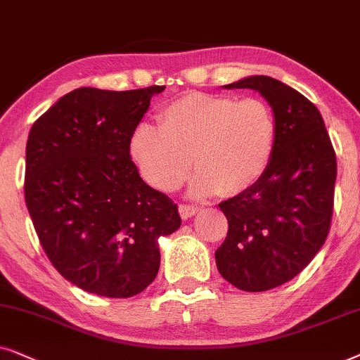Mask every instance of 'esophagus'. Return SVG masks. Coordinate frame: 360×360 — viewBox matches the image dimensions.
I'll return each instance as SVG.
<instances>
[{
	"mask_svg": "<svg viewBox=\"0 0 360 360\" xmlns=\"http://www.w3.org/2000/svg\"><path fill=\"white\" fill-rule=\"evenodd\" d=\"M199 212L198 205H189V204H181L179 205V214L183 220H188L189 217H194Z\"/></svg>",
	"mask_w": 360,
	"mask_h": 360,
	"instance_id": "esophagus-1",
	"label": "esophagus"
}]
</instances>
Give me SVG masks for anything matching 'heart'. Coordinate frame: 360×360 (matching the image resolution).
I'll return each instance as SVG.
<instances>
[{"label":"heart","instance_id":"b5f03b06","mask_svg":"<svg viewBox=\"0 0 360 360\" xmlns=\"http://www.w3.org/2000/svg\"><path fill=\"white\" fill-rule=\"evenodd\" d=\"M160 127L141 123L130 138V156L155 188L174 191L191 166L198 198L237 195L260 183L276 145L275 113L265 100L193 92L165 105Z\"/></svg>","mask_w":360,"mask_h":360}]
</instances>
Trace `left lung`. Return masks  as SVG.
<instances>
[{"instance_id": "1", "label": "left lung", "mask_w": 360, "mask_h": 360, "mask_svg": "<svg viewBox=\"0 0 360 360\" xmlns=\"http://www.w3.org/2000/svg\"><path fill=\"white\" fill-rule=\"evenodd\" d=\"M224 89L257 90L276 120L270 167L255 188L219 207L229 232L215 252L222 278L243 291H266L308 266L324 245L334 205L336 153L319 110L298 90L266 75Z\"/></svg>"}]
</instances>
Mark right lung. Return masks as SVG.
<instances>
[{"instance_id": "1", "label": "right lung", "mask_w": 360, "mask_h": 360, "mask_svg": "<svg viewBox=\"0 0 360 360\" xmlns=\"http://www.w3.org/2000/svg\"><path fill=\"white\" fill-rule=\"evenodd\" d=\"M165 87L64 95L32 124L24 198L56 270L107 298H130L160 270L158 238L181 227L177 205L140 177L130 138Z\"/></svg>"}]
</instances>
